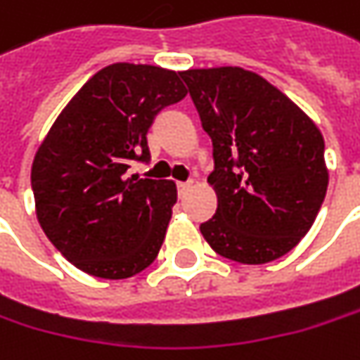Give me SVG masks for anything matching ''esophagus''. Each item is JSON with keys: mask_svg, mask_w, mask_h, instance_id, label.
<instances>
[{"mask_svg": "<svg viewBox=\"0 0 360 360\" xmlns=\"http://www.w3.org/2000/svg\"><path fill=\"white\" fill-rule=\"evenodd\" d=\"M176 186H178V194H180V196H186V192H188L190 186H192V182H178Z\"/></svg>", "mask_w": 360, "mask_h": 360, "instance_id": "34e87169", "label": "esophagus"}]
</instances>
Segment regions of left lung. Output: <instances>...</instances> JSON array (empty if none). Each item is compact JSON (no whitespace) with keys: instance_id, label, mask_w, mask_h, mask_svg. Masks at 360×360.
<instances>
[{"instance_id":"left-lung-1","label":"left lung","mask_w":360,"mask_h":360,"mask_svg":"<svg viewBox=\"0 0 360 360\" xmlns=\"http://www.w3.org/2000/svg\"><path fill=\"white\" fill-rule=\"evenodd\" d=\"M212 139L217 212L200 225L226 259L259 265L310 231L328 188L324 137L294 101L239 66L180 72Z\"/></svg>"}]
</instances>
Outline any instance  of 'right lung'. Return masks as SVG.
Instances as JSON below:
<instances>
[{
	"label": "right lung",
	"instance_id": "add662e5",
	"mask_svg": "<svg viewBox=\"0 0 360 360\" xmlns=\"http://www.w3.org/2000/svg\"><path fill=\"white\" fill-rule=\"evenodd\" d=\"M184 97L174 70L105 66L82 84L38 148L32 164L38 223L84 274L125 279L158 257L176 184L127 170L134 162H150L153 119Z\"/></svg>",
	"mask_w": 360,
	"mask_h": 360
}]
</instances>
